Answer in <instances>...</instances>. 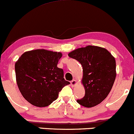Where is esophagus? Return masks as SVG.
<instances>
[{"label":"esophagus","mask_w":134,"mask_h":134,"mask_svg":"<svg viewBox=\"0 0 134 134\" xmlns=\"http://www.w3.org/2000/svg\"><path fill=\"white\" fill-rule=\"evenodd\" d=\"M70 83H71V87H74V86L77 84V81H76L75 80H72L71 82H70Z\"/></svg>","instance_id":"1"}]
</instances>
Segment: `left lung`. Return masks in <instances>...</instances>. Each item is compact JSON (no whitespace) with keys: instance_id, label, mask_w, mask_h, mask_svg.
<instances>
[{"instance_id":"8db88e82","label":"left lung","mask_w":134,"mask_h":134,"mask_svg":"<svg viewBox=\"0 0 134 134\" xmlns=\"http://www.w3.org/2000/svg\"><path fill=\"white\" fill-rule=\"evenodd\" d=\"M68 56L78 61L83 68L85 96L77 102L86 107L97 105L105 99L114 82V57L105 48L91 45L77 48Z\"/></svg>"}]
</instances>
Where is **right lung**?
I'll list each match as a JSON object with an SVG mask.
<instances>
[{"mask_svg":"<svg viewBox=\"0 0 134 134\" xmlns=\"http://www.w3.org/2000/svg\"><path fill=\"white\" fill-rule=\"evenodd\" d=\"M61 52L43 49L26 52L15 63L16 79L24 98L36 107L49 105L62 89L70 84L57 66Z\"/></svg>","mask_w":134,"mask_h":134,"instance_id":"add662e5","label":"right lung"}]
</instances>
